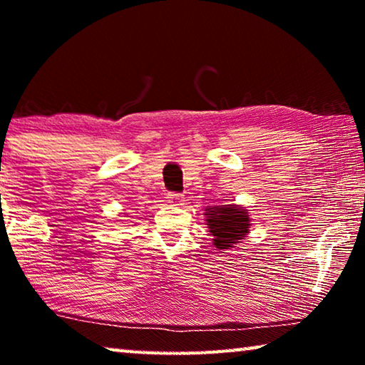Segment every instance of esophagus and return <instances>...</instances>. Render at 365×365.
<instances>
[{"mask_svg": "<svg viewBox=\"0 0 365 365\" xmlns=\"http://www.w3.org/2000/svg\"><path fill=\"white\" fill-rule=\"evenodd\" d=\"M182 201H183V195H180V193H169V202H170V205L180 206Z\"/></svg>", "mask_w": 365, "mask_h": 365, "instance_id": "esophagus-1", "label": "esophagus"}]
</instances>
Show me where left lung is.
<instances>
[{
  "label": "left lung",
  "mask_w": 365,
  "mask_h": 365,
  "mask_svg": "<svg viewBox=\"0 0 365 365\" xmlns=\"http://www.w3.org/2000/svg\"><path fill=\"white\" fill-rule=\"evenodd\" d=\"M206 215L209 232L212 233L214 245L219 250L233 248L235 243L245 238L251 225L248 211L233 205L212 207Z\"/></svg>",
  "instance_id": "8db88e82"
}]
</instances>
